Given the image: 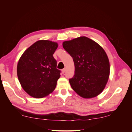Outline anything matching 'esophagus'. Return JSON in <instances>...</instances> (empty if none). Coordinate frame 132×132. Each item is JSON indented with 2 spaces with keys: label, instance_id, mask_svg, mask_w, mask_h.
<instances>
[{
  "label": "esophagus",
  "instance_id": "1",
  "mask_svg": "<svg viewBox=\"0 0 132 132\" xmlns=\"http://www.w3.org/2000/svg\"><path fill=\"white\" fill-rule=\"evenodd\" d=\"M61 72H62V73H65V69H62V70H61Z\"/></svg>",
  "mask_w": 132,
  "mask_h": 132
}]
</instances>
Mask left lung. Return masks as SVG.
Returning <instances> with one entry per match:
<instances>
[{"label":"left lung","mask_w":132,"mask_h":132,"mask_svg":"<svg viewBox=\"0 0 132 132\" xmlns=\"http://www.w3.org/2000/svg\"><path fill=\"white\" fill-rule=\"evenodd\" d=\"M62 46L74 62V77L69 80L72 89L84 98L99 95L104 89L110 73L109 59L104 48L86 36L64 41Z\"/></svg>","instance_id":"left-lung-1"}]
</instances>
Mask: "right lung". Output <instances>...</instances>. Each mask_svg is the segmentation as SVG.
I'll list each match as a JSON object with an SVG mask.
<instances>
[{
	"label": "right lung",
	"instance_id": "obj_1",
	"mask_svg": "<svg viewBox=\"0 0 132 132\" xmlns=\"http://www.w3.org/2000/svg\"><path fill=\"white\" fill-rule=\"evenodd\" d=\"M57 47L55 42L39 40L28 48L18 60V80L32 97H45L54 90L60 77V71L53 56Z\"/></svg>",
	"mask_w": 132,
	"mask_h": 132
}]
</instances>
